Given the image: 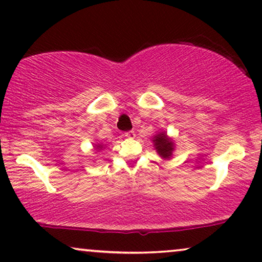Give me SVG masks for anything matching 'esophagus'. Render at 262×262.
Instances as JSON below:
<instances>
[{
	"label": "esophagus",
	"mask_w": 262,
	"mask_h": 262,
	"mask_svg": "<svg viewBox=\"0 0 262 262\" xmlns=\"http://www.w3.org/2000/svg\"><path fill=\"white\" fill-rule=\"evenodd\" d=\"M124 136H125V137H126V138H135L136 137V134H135V131H127V132H125V134H124Z\"/></svg>",
	"instance_id": "esophagus-1"
}]
</instances>
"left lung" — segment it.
<instances>
[{
	"instance_id": "obj_1",
	"label": "left lung",
	"mask_w": 262,
	"mask_h": 262,
	"mask_svg": "<svg viewBox=\"0 0 262 262\" xmlns=\"http://www.w3.org/2000/svg\"><path fill=\"white\" fill-rule=\"evenodd\" d=\"M151 141L156 152L159 154L163 160H170L171 157H173L175 143L173 139L167 135L166 131L160 130L159 132H156V135H154Z\"/></svg>"
}]
</instances>
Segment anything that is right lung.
<instances>
[{"label":"right lung","mask_w":262,"mask_h":262,"mask_svg":"<svg viewBox=\"0 0 262 262\" xmlns=\"http://www.w3.org/2000/svg\"><path fill=\"white\" fill-rule=\"evenodd\" d=\"M102 149H105V145L102 143H96V144H94V150H96V151H100Z\"/></svg>","instance_id":"right-lung-1"}]
</instances>
